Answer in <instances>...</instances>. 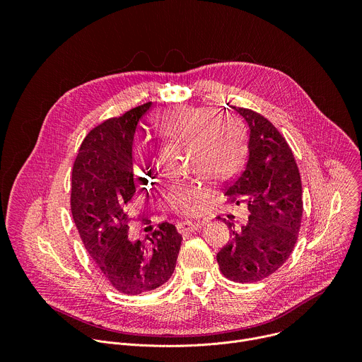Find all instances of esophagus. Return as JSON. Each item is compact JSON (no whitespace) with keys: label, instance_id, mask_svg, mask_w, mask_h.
I'll list each match as a JSON object with an SVG mask.
<instances>
[{"label":"esophagus","instance_id":"obj_1","mask_svg":"<svg viewBox=\"0 0 362 362\" xmlns=\"http://www.w3.org/2000/svg\"><path fill=\"white\" fill-rule=\"evenodd\" d=\"M204 223L203 222H182L177 225V229L180 233H185V232H196L199 230Z\"/></svg>","mask_w":362,"mask_h":362}]
</instances>
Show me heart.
I'll use <instances>...</instances> for the list:
<instances>
[{"label": "heart", "mask_w": 362, "mask_h": 362, "mask_svg": "<svg viewBox=\"0 0 362 362\" xmlns=\"http://www.w3.org/2000/svg\"><path fill=\"white\" fill-rule=\"evenodd\" d=\"M158 130L193 146V163L200 173L212 179H225L236 172L243 158V134L232 119H218L208 109L182 107L163 113L158 120ZM150 168L148 159L137 165V175ZM209 190L199 182L175 183L168 192V200L177 212L192 214Z\"/></svg>", "instance_id": "b5f03b06"}]
</instances>
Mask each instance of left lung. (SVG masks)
<instances>
[{
	"label": "left lung",
	"mask_w": 362,
	"mask_h": 362,
	"mask_svg": "<svg viewBox=\"0 0 362 362\" xmlns=\"http://www.w3.org/2000/svg\"><path fill=\"white\" fill-rule=\"evenodd\" d=\"M226 110L245 120L249 136L245 168L225 196L246 202L250 215L240 230L228 222L230 239L216 259L228 279L247 284L269 276L291 256L300 228L302 183L292 150L269 120L247 109Z\"/></svg>",
	"instance_id": "1"
}]
</instances>
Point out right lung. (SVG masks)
I'll return each instance as SVG.
<instances>
[{
	"label": "right lung",
	"instance_id": "1",
	"mask_svg": "<svg viewBox=\"0 0 362 362\" xmlns=\"http://www.w3.org/2000/svg\"><path fill=\"white\" fill-rule=\"evenodd\" d=\"M151 103L109 119L81 143L73 166L71 214L98 271L112 286L139 295L162 286L176 268L182 235L168 222L144 240L129 239L126 206L136 193L133 140Z\"/></svg>",
	"mask_w": 362,
	"mask_h": 362
}]
</instances>
